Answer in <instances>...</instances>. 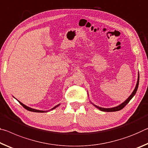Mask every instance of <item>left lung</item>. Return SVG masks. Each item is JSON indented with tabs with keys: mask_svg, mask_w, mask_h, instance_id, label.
I'll return each instance as SVG.
<instances>
[{
	"mask_svg": "<svg viewBox=\"0 0 148 148\" xmlns=\"http://www.w3.org/2000/svg\"><path fill=\"white\" fill-rule=\"evenodd\" d=\"M138 84H139V76L138 77V81H137V83H136V87L134 88V91H133V92L131 94V95H130L129 98H128L127 100H126L124 102L122 103L121 105L117 106V107H115V108H100V107H98V106H97L96 105H94L95 107H96L99 110L102 111H106V112H113V111H119L121 110H122L123 108H124L125 106L127 105V104L129 102L130 100H131V99L133 98V96L135 95L136 92L137 91V89H138Z\"/></svg>",
	"mask_w": 148,
	"mask_h": 148,
	"instance_id": "obj_1",
	"label": "left lung"
}]
</instances>
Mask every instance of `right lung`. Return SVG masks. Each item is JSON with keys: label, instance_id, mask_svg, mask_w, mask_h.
Listing matches in <instances>:
<instances>
[{"label": "right lung", "instance_id": "1", "mask_svg": "<svg viewBox=\"0 0 148 148\" xmlns=\"http://www.w3.org/2000/svg\"><path fill=\"white\" fill-rule=\"evenodd\" d=\"M19 101V103L21 104V106H23V107L25 109V110H28V111H33V112H37V113H44V112H45V111H40V110H35V109H33V108H29V107H27V106H26L25 105H24L23 103H22L21 102H20V101ZM59 106V104H58V106H56L55 107H54L51 110H54V109H55L56 108H57L58 106Z\"/></svg>", "mask_w": 148, "mask_h": 148}]
</instances>
